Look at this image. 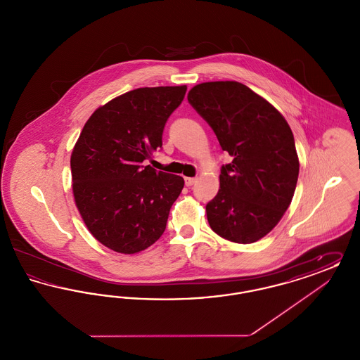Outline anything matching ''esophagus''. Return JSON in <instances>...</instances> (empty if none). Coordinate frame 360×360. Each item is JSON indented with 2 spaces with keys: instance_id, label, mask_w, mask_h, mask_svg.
Segmentation results:
<instances>
[{
  "instance_id": "34e87169",
  "label": "esophagus",
  "mask_w": 360,
  "mask_h": 360,
  "mask_svg": "<svg viewBox=\"0 0 360 360\" xmlns=\"http://www.w3.org/2000/svg\"><path fill=\"white\" fill-rule=\"evenodd\" d=\"M194 182H195V178H185V184H186V186H191V185H194Z\"/></svg>"
}]
</instances>
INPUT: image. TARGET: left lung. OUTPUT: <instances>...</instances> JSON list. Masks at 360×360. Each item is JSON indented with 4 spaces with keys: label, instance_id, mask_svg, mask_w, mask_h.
<instances>
[{
    "label": "left lung",
    "instance_id": "obj_1",
    "mask_svg": "<svg viewBox=\"0 0 360 360\" xmlns=\"http://www.w3.org/2000/svg\"><path fill=\"white\" fill-rule=\"evenodd\" d=\"M188 100L233 158L206 205L207 223L224 239L255 243L281 221L295 191L300 160L290 127L266 98L236 81L195 85Z\"/></svg>",
    "mask_w": 360,
    "mask_h": 360
}]
</instances>
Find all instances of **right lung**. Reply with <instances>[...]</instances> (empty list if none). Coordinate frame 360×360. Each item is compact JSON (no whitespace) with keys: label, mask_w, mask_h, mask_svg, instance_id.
Returning <instances> with one entry per match:
<instances>
[{"label":"right lung","mask_w":360,"mask_h":360,"mask_svg":"<svg viewBox=\"0 0 360 360\" xmlns=\"http://www.w3.org/2000/svg\"><path fill=\"white\" fill-rule=\"evenodd\" d=\"M186 85L139 87L97 108L71 158L72 195L86 228L119 254H137L159 239L185 181L144 166L162 147L167 119Z\"/></svg>","instance_id":"right-lung-1"}]
</instances>
